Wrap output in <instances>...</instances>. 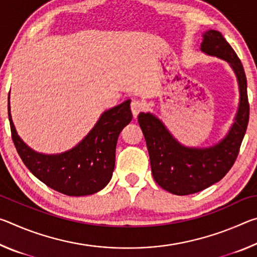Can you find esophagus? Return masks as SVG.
<instances>
[{
    "instance_id": "obj_1",
    "label": "esophagus",
    "mask_w": 257,
    "mask_h": 257,
    "mask_svg": "<svg viewBox=\"0 0 257 257\" xmlns=\"http://www.w3.org/2000/svg\"><path fill=\"white\" fill-rule=\"evenodd\" d=\"M145 107V104L143 103L142 101H138V99H134L130 104V108H132V112H133V115L136 118V116L141 113L143 110H144Z\"/></svg>"
}]
</instances>
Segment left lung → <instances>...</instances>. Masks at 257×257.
<instances>
[{
    "label": "left lung",
    "instance_id": "1",
    "mask_svg": "<svg viewBox=\"0 0 257 257\" xmlns=\"http://www.w3.org/2000/svg\"><path fill=\"white\" fill-rule=\"evenodd\" d=\"M201 49L207 54L228 61L236 72L240 103L228 136L210 149H188L180 145L155 116L150 113L138 115L154 180L163 189L179 196L198 193L227 175L237 159L249 120L246 75L236 52L216 30H207L204 34Z\"/></svg>",
    "mask_w": 257,
    "mask_h": 257
}]
</instances>
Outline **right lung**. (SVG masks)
<instances>
[{
  "mask_svg": "<svg viewBox=\"0 0 257 257\" xmlns=\"http://www.w3.org/2000/svg\"><path fill=\"white\" fill-rule=\"evenodd\" d=\"M133 119L130 99L104 112L80 144L59 155L40 154L30 150L17 134L10 114L11 137L17 152L33 175L50 188L68 196L97 193L111 180L118 137Z\"/></svg>",
  "mask_w": 257,
  "mask_h": 257,
  "instance_id": "obj_1",
  "label": "right lung"
}]
</instances>
